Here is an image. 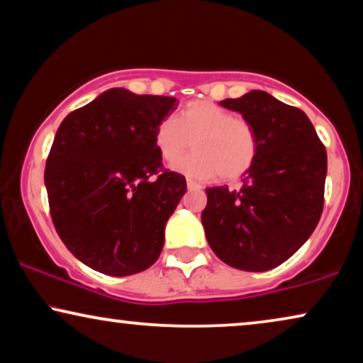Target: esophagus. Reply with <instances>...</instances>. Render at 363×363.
Listing matches in <instances>:
<instances>
[{
  "mask_svg": "<svg viewBox=\"0 0 363 363\" xmlns=\"http://www.w3.org/2000/svg\"><path fill=\"white\" fill-rule=\"evenodd\" d=\"M187 189L189 191H199L201 189V184H197L196 181H192V179H187Z\"/></svg>",
  "mask_w": 363,
  "mask_h": 363,
  "instance_id": "1",
  "label": "esophagus"
}]
</instances>
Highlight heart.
<instances>
[{
    "label": "heart",
    "mask_w": 363,
    "mask_h": 363,
    "mask_svg": "<svg viewBox=\"0 0 363 363\" xmlns=\"http://www.w3.org/2000/svg\"><path fill=\"white\" fill-rule=\"evenodd\" d=\"M191 140L195 152L172 164V169L196 179H238L249 171L259 151L252 124L211 101L187 103L154 131V146L166 162H173Z\"/></svg>",
    "instance_id": "obj_1"
}]
</instances>
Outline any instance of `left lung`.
Wrapping results in <instances>:
<instances>
[{
	"instance_id": "1",
	"label": "left lung",
	"mask_w": 363,
	"mask_h": 363,
	"mask_svg": "<svg viewBox=\"0 0 363 363\" xmlns=\"http://www.w3.org/2000/svg\"><path fill=\"white\" fill-rule=\"evenodd\" d=\"M257 134V157L239 189H206L207 242L222 262L247 272L277 267L311 238L320 219L327 152L303 111L265 91L219 103Z\"/></svg>"
}]
</instances>
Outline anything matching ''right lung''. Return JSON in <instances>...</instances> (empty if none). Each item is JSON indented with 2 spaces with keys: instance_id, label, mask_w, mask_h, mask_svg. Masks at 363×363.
Returning <instances> with one entry per match:
<instances>
[{
  "instance_id": "obj_1",
  "label": "right lung",
  "mask_w": 363,
  "mask_h": 363,
  "mask_svg": "<svg viewBox=\"0 0 363 363\" xmlns=\"http://www.w3.org/2000/svg\"><path fill=\"white\" fill-rule=\"evenodd\" d=\"M177 108L171 96L104 91L57 128L45 169L52 224L67 250L124 277L156 262L186 179L162 171L154 131Z\"/></svg>"
}]
</instances>
